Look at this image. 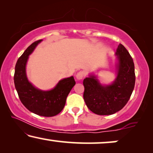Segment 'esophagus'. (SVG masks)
<instances>
[{
    "label": "esophagus",
    "instance_id": "esophagus-1",
    "mask_svg": "<svg viewBox=\"0 0 153 153\" xmlns=\"http://www.w3.org/2000/svg\"><path fill=\"white\" fill-rule=\"evenodd\" d=\"M85 76V74L84 72H83V71H80V72H79L77 73L76 75V78L77 80H81L83 78V76Z\"/></svg>",
    "mask_w": 153,
    "mask_h": 153
}]
</instances>
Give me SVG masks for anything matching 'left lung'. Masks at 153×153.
Instances as JSON below:
<instances>
[{
    "instance_id": "left-lung-1",
    "label": "left lung",
    "mask_w": 153,
    "mask_h": 153,
    "mask_svg": "<svg viewBox=\"0 0 153 153\" xmlns=\"http://www.w3.org/2000/svg\"><path fill=\"white\" fill-rule=\"evenodd\" d=\"M117 76L114 82L102 85L97 76L84 79L83 99L88 108L97 115H111L119 111L129 101L135 85L134 64L123 45L116 49Z\"/></svg>"
}]
</instances>
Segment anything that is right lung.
Here are the masks:
<instances>
[{
	"label": "right lung",
	"instance_id": "right-lung-1",
	"mask_svg": "<svg viewBox=\"0 0 153 153\" xmlns=\"http://www.w3.org/2000/svg\"><path fill=\"white\" fill-rule=\"evenodd\" d=\"M42 39L30 45L16 63L14 81L19 97L27 109L41 116L52 117L63 109L68 94L75 85L73 76L62 79L50 91H42L28 81L26 67L28 56Z\"/></svg>",
	"mask_w": 153,
	"mask_h": 153
}]
</instances>
